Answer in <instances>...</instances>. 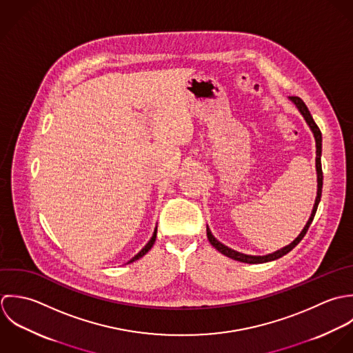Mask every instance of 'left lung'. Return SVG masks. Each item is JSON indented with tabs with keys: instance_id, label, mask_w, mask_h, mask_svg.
<instances>
[{
	"instance_id": "1",
	"label": "left lung",
	"mask_w": 353,
	"mask_h": 353,
	"mask_svg": "<svg viewBox=\"0 0 353 353\" xmlns=\"http://www.w3.org/2000/svg\"><path fill=\"white\" fill-rule=\"evenodd\" d=\"M289 99L296 105V108L299 109V112L301 113V116L304 117L305 123L308 124V127L311 128L312 134H314V138H315V144H316V159H315V166H316V176H318V191H316V198H315V203H314V208H312V212L310 215V219L307 221L305 226L303 228V230L300 232V234L289 244V245H285L281 250L273 252V254H268V255H263V256H255V255H247V254H241L239 251H234L226 245H223L222 243H219L210 232L209 226H208V239L210 241L212 247L219 251L221 254H223L225 256L230 258V259H234V261H239V262H243V263H265V262H270V261H276L279 258H281L283 255H286L289 251H292L300 241L301 239L305 236L314 216H315V212L318 209V205L321 202V196H322V185H323V173H322V163H321V155H322V134H321V130L318 128V125L315 124L308 108L305 106V103L303 102L301 98L299 97H289Z\"/></svg>"
}]
</instances>
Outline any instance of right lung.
<instances>
[{
    "label": "right lung",
    "instance_id": "add662e5",
    "mask_svg": "<svg viewBox=\"0 0 353 353\" xmlns=\"http://www.w3.org/2000/svg\"><path fill=\"white\" fill-rule=\"evenodd\" d=\"M155 237H157V228L154 229V233H152V236H151L150 241H148V243H147V244H145V245L141 248V252H138V254H137V255H135V256H134V258H132V259H131L128 263H132V262H135V261H138L139 258H141L143 255H145V254H147V252L151 250L152 244L155 243Z\"/></svg>",
    "mask_w": 353,
    "mask_h": 353
}]
</instances>
